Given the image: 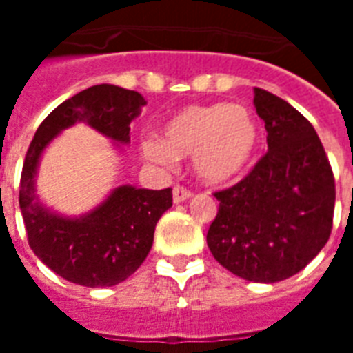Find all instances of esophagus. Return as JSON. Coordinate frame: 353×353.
<instances>
[{
  "label": "esophagus",
  "instance_id": "34e87169",
  "mask_svg": "<svg viewBox=\"0 0 353 353\" xmlns=\"http://www.w3.org/2000/svg\"><path fill=\"white\" fill-rule=\"evenodd\" d=\"M192 196V190H188L187 187H181V185H176L174 187V201L176 203H181L185 199H188Z\"/></svg>",
  "mask_w": 353,
  "mask_h": 353
}]
</instances>
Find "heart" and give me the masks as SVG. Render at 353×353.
Wrapping results in <instances>:
<instances>
[{
  "instance_id": "1",
  "label": "heart",
  "mask_w": 353,
  "mask_h": 353,
  "mask_svg": "<svg viewBox=\"0 0 353 353\" xmlns=\"http://www.w3.org/2000/svg\"><path fill=\"white\" fill-rule=\"evenodd\" d=\"M260 143L254 113L241 104L187 106L163 126V139L146 137L141 154L146 161L174 168L177 157H194V170L209 185H223L251 165Z\"/></svg>"
}]
</instances>
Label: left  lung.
<instances>
[{
    "label": "left lung",
    "mask_w": 353,
    "mask_h": 353,
    "mask_svg": "<svg viewBox=\"0 0 353 353\" xmlns=\"http://www.w3.org/2000/svg\"><path fill=\"white\" fill-rule=\"evenodd\" d=\"M268 152L240 183L214 192L207 232L212 256L249 282L290 279L317 256L334 225L335 179L315 128L302 113L254 88Z\"/></svg>",
    "instance_id": "8db88e82"
}]
</instances>
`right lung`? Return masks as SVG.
I'll return each instance as SVG.
<instances>
[{"label": "right lung", "instance_id": "right-lung-1", "mask_svg": "<svg viewBox=\"0 0 353 353\" xmlns=\"http://www.w3.org/2000/svg\"><path fill=\"white\" fill-rule=\"evenodd\" d=\"M144 104L137 91L91 85L54 108L30 141L19 179V209L29 245L47 268L73 284L110 288L135 273L152 249L157 221L172 207V188L122 185L90 214L63 218L36 198L40 155L58 133L77 122H85L117 143H130V124Z\"/></svg>", "mask_w": 353, "mask_h": 353}]
</instances>
